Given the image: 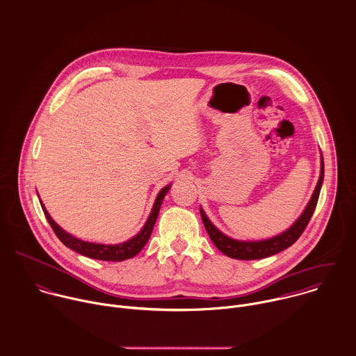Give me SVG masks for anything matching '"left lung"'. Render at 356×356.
Wrapping results in <instances>:
<instances>
[{
  "instance_id": "8db88e82",
  "label": "left lung",
  "mask_w": 356,
  "mask_h": 356,
  "mask_svg": "<svg viewBox=\"0 0 356 356\" xmlns=\"http://www.w3.org/2000/svg\"><path fill=\"white\" fill-rule=\"evenodd\" d=\"M323 176H325V163H323V158H322V169H321V177L318 181V186L315 188V193L308 204V207L305 208L304 213L300 216V219L283 234L265 240V241H237L233 238H229L227 236H225L223 233H220L212 223L211 220L207 218V215L204 213L202 209H200L201 212V218L204 222V226L211 237V240L213 241V244L218 247L219 251H222L225 255L234 258V259H243V261H251V259H264L268 257H272L289 247H291L304 233V230L307 229L315 209H316V204L319 200V194H321V187L323 183Z\"/></svg>"
}]
</instances>
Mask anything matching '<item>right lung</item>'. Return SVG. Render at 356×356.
<instances>
[{"label":"right lung","instance_id":"1","mask_svg":"<svg viewBox=\"0 0 356 356\" xmlns=\"http://www.w3.org/2000/svg\"><path fill=\"white\" fill-rule=\"evenodd\" d=\"M170 186H166L165 188L161 190V193L158 194L156 197V201L154 204V208H152V212L145 223V226L143 227V230L136 236L133 237L131 240L123 243V244H118V245H104V244H94V243H87V241H81L70 234H67L66 232H63L49 216V213L47 212V209L44 208V205L41 204V208H42V212L49 223V226L52 227L54 233L56 234V237L60 240V243L63 245H66L67 248L76 251L77 254L80 255H84V257H88V258H92V259H99V261H111V262H120V261H124V259H129V258H133L136 257L141 250L143 247L147 244L151 233H152V229H154V225L156 222V218H158V213H159V209H161V205H162V201L166 195V193L169 191Z\"/></svg>","mask_w":356,"mask_h":356}]
</instances>
